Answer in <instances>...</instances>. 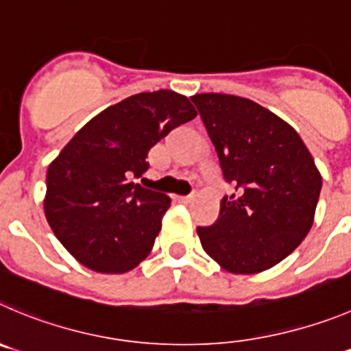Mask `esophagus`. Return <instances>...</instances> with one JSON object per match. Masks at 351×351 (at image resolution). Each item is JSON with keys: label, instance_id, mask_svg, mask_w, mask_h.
Wrapping results in <instances>:
<instances>
[{"label": "esophagus", "instance_id": "34e87169", "mask_svg": "<svg viewBox=\"0 0 351 351\" xmlns=\"http://www.w3.org/2000/svg\"><path fill=\"white\" fill-rule=\"evenodd\" d=\"M192 201H194V195H180L178 197V202H182V204H191Z\"/></svg>", "mask_w": 351, "mask_h": 351}]
</instances>
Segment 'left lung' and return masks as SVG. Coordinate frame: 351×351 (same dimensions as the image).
Here are the masks:
<instances>
[{"label":"left lung","instance_id":"8db88e82","mask_svg":"<svg viewBox=\"0 0 351 351\" xmlns=\"http://www.w3.org/2000/svg\"><path fill=\"white\" fill-rule=\"evenodd\" d=\"M235 194L220 202L202 250L230 274H260L289 256L315 218L322 176L291 124L250 98L191 97Z\"/></svg>","mask_w":351,"mask_h":351}]
</instances>
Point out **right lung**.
<instances>
[{"label": "right lung", "mask_w": 351, "mask_h": 351, "mask_svg": "<svg viewBox=\"0 0 351 351\" xmlns=\"http://www.w3.org/2000/svg\"><path fill=\"white\" fill-rule=\"evenodd\" d=\"M197 116L171 90L133 95L88 121L50 162L45 216L65 250L98 274H124L152 251L171 199L130 182L149 150Z\"/></svg>", "instance_id": "1"}]
</instances>
